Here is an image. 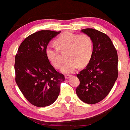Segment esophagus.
<instances>
[{"instance_id": "obj_1", "label": "esophagus", "mask_w": 130, "mask_h": 130, "mask_svg": "<svg viewBox=\"0 0 130 130\" xmlns=\"http://www.w3.org/2000/svg\"><path fill=\"white\" fill-rule=\"evenodd\" d=\"M71 77H72L71 75H66L65 76V78H66V79H68V78H70Z\"/></svg>"}]
</instances>
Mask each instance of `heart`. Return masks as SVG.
Here are the masks:
<instances>
[{"label": "heart", "mask_w": 130, "mask_h": 130, "mask_svg": "<svg viewBox=\"0 0 130 130\" xmlns=\"http://www.w3.org/2000/svg\"><path fill=\"white\" fill-rule=\"evenodd\" d=\"M55 42L57 46L48 44L45 48V54L51 64L58 69L62 63L60 50L69 51L67 54L69 60L61 68L62 73L74 72L80 65L85 67L90 61L93 54L94 44L89 35L65 32L60 35Z\"/></svg>", "instance_id": "1"}]
</instances>
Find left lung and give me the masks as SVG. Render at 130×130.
<instances>
[{
  "mask_svg": "<svg viewBox=\"0 0 130 130\" xmlns=\"http://www.w3.org/2000/svg\"><path fill=\"white\" fill-rule=\"evenodd\" d=\"M81 32L90 36L94 49L88 65L77 74L80 85L76 93L82 101L93 104L104 99L113 87L118 75V58L106 34L92 28L84 29Z\"/></svg>",
  "mask_w": 130,
  "mask_h": 130,
  "instance_id": "1",
  "label": "left lung"
}]
</instances>
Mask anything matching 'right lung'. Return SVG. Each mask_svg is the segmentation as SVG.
I'll return each mask as SVG.
<instances>
[{
	"label": "right lung",
	"mask_w": 130,
	"mask_h": 130,
	"mask_svg": "<svg viewBox=\"0 0 130 130\" xmlns=\"http://www.w3.org/2000/svg\"><path fill=\"white\" fill-rule=\"evenodd\" d=\"M58 31L42 30L27 36L15 57V82L26 99L32 105L45 107L53 104L60 94L65 77L50 64L45 48Z\"/></svg>",
	"instance_id": "obj_1"
}]
</instances>
